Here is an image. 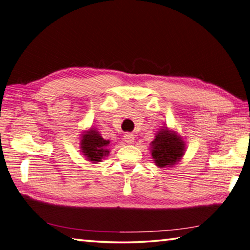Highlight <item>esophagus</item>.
<instances>
[{
  "label": "esophagus",
  "mask_w": 250,
  "mask_h": 250,
  "mask_svg": "<svg viewBox=\"0 0 250 250\" xmlns=\"http://www.w3.org/2000/svg\"><path fill=\"white\" fill-rule=\"evenodd\" d=\"M124 140L125 141L126 143H132L133 142V140H134V135L132 134V133H129V132H126V133H125V135H124Z\"/></svg>",
  "instance_id": "obj_1"
}]
</instances>
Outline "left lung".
Returning <instances> with one entry per match:
<instances>
[{
  "label": "left lung",
  "instance_id": "obj_1",
  "mask_svg": "<svg viewBox=\"0 0 250 250\" xmlns=\"http://www.w3.org/2000/svg\"><path fill=\"white\" fill-rule=\"evenodd\" d=\"M185 152V143L179 135L168 129H162L152 142V156L158 167L175 165Z\"/></svg>",
  "mask_w": 250,
  "mask_h": 250
}]
</instances>
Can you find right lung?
<instances>
[{"label":"right lung","mask_w":250,"mask_h":250,"mask_svg":"<svg viewBox=\"0 0 250 250\" xmlns=\"http://www.w3.org/2000/svg\"><path fill=\"white\" fill-rule=\"evenodd\" d=\"M109 141L103 139L97 131L89 130L81 140V148L84 155L90 162H101L104 156H106L109 151L107 149Z\"/></svg>","instance_id":"add662e5"}]
</instances>
